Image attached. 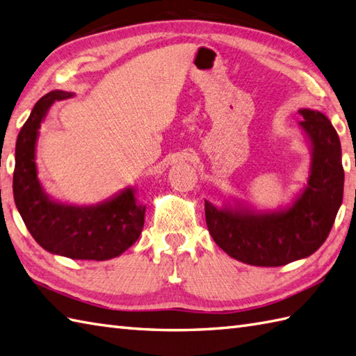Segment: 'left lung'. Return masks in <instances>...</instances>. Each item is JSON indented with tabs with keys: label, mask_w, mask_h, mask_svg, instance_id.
I'll list each match as a JSON object with an SVG mask.
<instances>
[{
	"label": "left lung",
	"mask_w": 356,
	"mask_h": 356,
	"mask_svg": "<svg viewBox=\"0 0 356 356\" xmlns=\"http://www.w3.org/2000/svg\"><path fill=\"white\" fill-rule=\"evenodd\" d=\"M300 122L311 151L309 178L286 207L256 210L236 200L222 207L205 200L209 232L228 256L254 266H282L317 251L343 202L341 143L329 118L303 108Z\"/></svg>",
	"instance_id": "1"
}]
</instances>
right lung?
<instances>
[{
	"instance_id": "obj_1",
	"label": "right lung",
	"mask_w": 356,
	"mask_h": 356,
	"mask_svg": "<svg viewBox=\"0 0 356 356\" xmlns=\"http://www.w3.org/2000/svg\"><path fill=\"white\" fill-rule=\"evenodd\" d=\"M70 97L71 92L51 91L31 109L15 149L13 198L27 230L44 250L77 260H108L137 242L146 205L137 201L134 187L92 205L60 202L45 193L36 168L39 128L54 102Z\"/></svg>"
}]
</instances>
